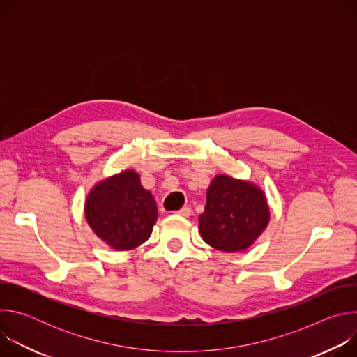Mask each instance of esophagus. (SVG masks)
<instances>
[{"label": "esophagus", "instance_id": "esophagus-1", "mask_svg": "<svg viewBox=\"0 0 357 357\" xmlns=\"http://www.w3.org/2000/svg\"><path fill=\"white\" fill-rule=\"evenodd\" d=\"M176 215L183 216V218H189V216L192 215V209H190V208H182V209H179V211L176 212Z\"/></svg>", "mask_w": 357, "mask_h": 357}]
</instances>
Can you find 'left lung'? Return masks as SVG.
<instances>
[{"instance_id": "1", "label": "left lung", "mask_w": 357, "mask_h": 357, "mask_svg": "<svg viewBox=\"0 0 357 357\" xmlns=\"http://www.w3.org/2000/svg\"><path fill=\"white\" fill-rule=\"evenodd\" d=\"M268 219L266 196L259 188L219 175L208 189L205 212L199 216V230L209 245L236 252L252 244Z\"/></svg>"}]
</instances>
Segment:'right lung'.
Here are the masks:
<instances>
[{"mask_svg": "<svg viewBox=\"0 0 357 357\" xmlns=\"http://www.w3.org/2000/svg\"><path fill=\"white\" fill-rule=\"evenodd\" d=\"M157 218L155 200L134 171L98 183L86 202L90 227L116 250H131L148 240Z\"/></svg>", "mask_w": 357, "mask_h": 357, "instance_id": "obj_1", "label": "right lung"}]
</instances>
